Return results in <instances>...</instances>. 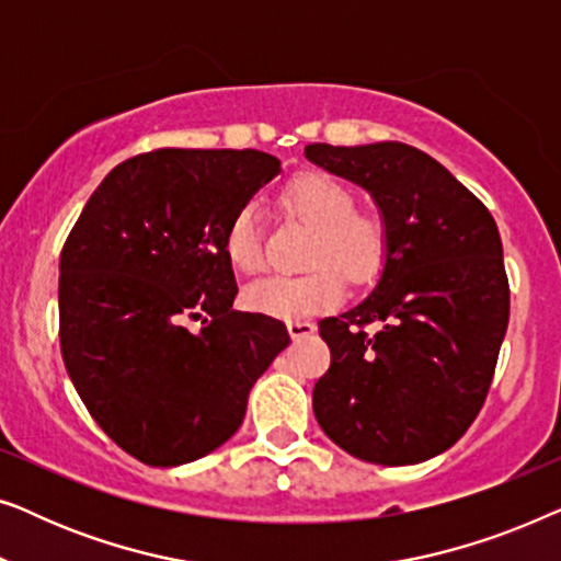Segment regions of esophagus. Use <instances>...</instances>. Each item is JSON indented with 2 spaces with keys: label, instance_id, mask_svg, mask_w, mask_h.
Returning a JSON list of instances; mask_svg holds the SVG:
<instances>
[{
  "label": "esophagus",
  "instance_id": "obj_1",
  "mask_svg": "<svg viewBox=\"0 0 561 561\" xmlns=\"http://www.w3.org/2000/svg\"><path fill=\"white\" fill-rule=\"evenodd\" d=\"M313 332H317V324H313V321H309V319L288 321V334L294 336V340H304V336H309Z\"/></svg>",
  "mask_w": 561,
  "mask_h": 561
}]
</instances>
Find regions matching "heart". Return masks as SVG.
Instances as JSON below:
<instances>
[{"mask_svg": "<svg viewBox=\"0 0 561 561\" xmlns=\"http://www.w3.org/2000/svg\"><path fill=\"white\" fill-rule=\"evenodd\" d=\"M286 209L317 229L301 275H273L244 290L252 311L275 319H304L334 309L342 301L343 271L352 283L378 278L388 257V229L375 211L357 209L347 183L329 173H301L283 191ZM229 263L244 275L265 267L263 227L255 204H244L229 219L225 232Z\"/></svg>", "mask_w": 561, "mask_h": 561, "instance_id": "1", "label": "heart"}]
</instances>
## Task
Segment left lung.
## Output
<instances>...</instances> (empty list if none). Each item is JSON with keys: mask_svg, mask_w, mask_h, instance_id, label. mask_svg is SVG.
Returning <instances> with one entry per match:
<instances>
[{"mask_svg": "<svg viewBox=\"0 0 561 561\" xmlns=\"http://www.w3.org/2000/svg\"><path fill=\"white\" fill-rule=\"evenodd\" d=\"M304 156L370 191L388 229L373 294L319 321L332 365L313 386V416L365 462H424L470 428L493 382L511 311L495 219L411 145L313 142Z\"/></svg>", "mask_w": 561, "mask_h": 561, "instance_id": "1", "label": "left lung"}]
</instances>
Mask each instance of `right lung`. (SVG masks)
<instances>
[{
    "instance_id": "right-lung-1",
    "label": "right lung",
    "mask_w": 561,
    "mask_h": 561,
    "mask_svg": "<svg viewBox=\"0 0 561 561\" xmlns=\"http://www.w3.org/2000/svg\"><path fill=\"white\" fill-rule=\"evenodd\" d=\"M278 173L260 150L142 152L99 183L68 234L60 355L102 432L145 465L221 447L288 347L283 321L232 309L225 250L229 219Z\"/></svg>"
}]
</instances>
